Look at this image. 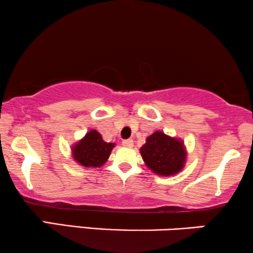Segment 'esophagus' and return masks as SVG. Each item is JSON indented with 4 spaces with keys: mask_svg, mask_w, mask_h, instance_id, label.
<instances>
[{
    "mask_svg": "<svg viewBox=\"0 0 253 253\" xmlns=\"http://www.w3.org/2000/svg\"><path fill=\"white\" fill-rule=\"evenodd\" d=\"M122 145L126 147H132L133 146V140L132 139H124L122 142Z\"/></svg>",
    "mask_w": 253,
    "mask_h": 253,
    "instance_id": "obj_1",
    "label": "esophagus"
}]
</instances>
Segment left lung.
<instances>
[{
  "label": "left lung",
  "mask_w": 253,
  "mask_h": 253,
  "mask_svg": "<svg viewBox=\"0 0 253 253\" xmlns=\"http://www.w3.org/2000/svg\"><path fill=\"white\" fill-rule=\"evenodd\" d=\"M140 155L149 169L163 176L174 175L183 169L186 150L182 140L156 131L140 147Z\"/></svg>",
  "instance_id": "1"
}]
</instances>
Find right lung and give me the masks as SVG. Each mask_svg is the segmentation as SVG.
Wrapping results in <instances>:
<instances>
[{
    "mask_svg": "<svg viewBox=\"0 0 253 253\" xmlns=\"http://www.w3.org/2000/svg\"><path fill=\"white\" fill-rule=\"evenodd\" d=\"M114 143H107L101 133L90 130L83 139L72 147V155L77 163L84 167H101L109 158Z\"/></svg>",
    "mask_w": 253,
    "mask_h": 253,
    "instance_id": "right-lung-1",
    "label": "right lung"
}]
</instances>
